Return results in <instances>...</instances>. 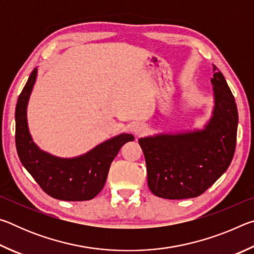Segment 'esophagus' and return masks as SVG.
I'll use <instances>...</instances> for the list:
<instances>
[{
  "label": "esophagus",
  "instance_id": "1",
  "mask_svg": "<svg viewBox=\"0 0 254 254\" xmlns=\"http://www.w3.org/2000/svg\"><path fill=\"white\" fill-rule=\"evenodd\" d=\"M147 131H148V127L145 126L144 123H137L133 127V133H134L135 135H142Z\"/></svg>",
  "mask_w": 254,
  "mask_h": 254
}]
</instances>
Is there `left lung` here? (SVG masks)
<instances>
[{
  "mask_svg": "<svg viewBox=\"0 0 254 254\" xmlns=\"http://www.w3.org/2000/svg\"><path fill=\"white\" fill-rule=\"evenodd\" d=\"M213 71L215 105L204 130L139 139L153 195L166 199L194 198L229 168L235 152L238 109L224 76L214 65Z\"/></svg>",
  "mask_w": 254,
  "mask_h": 254,
  "instance_id": "obj_1",
  "label": "left lung"
}]
</instances>
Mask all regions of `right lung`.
<instances>
[{"mask_svg":"<svg viewBox=\"0 0 254 254\" xmlns=\"http://www.w3.org/2000/svg\"><path fill=\"white\" fill-rule=\"evenodd\" d=\"M32 70L15 107V145L20 161L46 194L67 201L89 200L104 187L110 166L124 143L134 136L122 133L83 156L64 159L42 151L33 142L27 121V106L37 78Z\"/></svg>","mask_w":254,"mask_h":254,"instance_id":"obj_1","label":"right lung"}]
</instances>
